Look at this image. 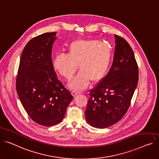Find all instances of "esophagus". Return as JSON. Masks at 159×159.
Instances as JSON below:
<instances>
[{
    "mask_svg": "<svg viewBox=\"0 0 159 159\" xmlns=\"http://www.w3.org/2000/svg\"><path fill=\"white\" fill-rule=\"evenodd\" d=\"M81 92L80 91H72V95L73 97H75V96H76L77 94H80Z\"/></svg>",
    "mask_w": 159,
    "mask_h": 159,
    "instance_id": "1",
    "label": "esophagus"
}]
</instances>
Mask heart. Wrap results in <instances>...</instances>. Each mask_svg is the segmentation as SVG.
Returning a JSON list of instances; mask_svg holds the SVG:
<instances>
[{"instance_id":"b5f03b06","label":"heart","mask_w":159,"mask_h":159,"mask_svg":"<svg viewBox=\"0 0 159 159\" xmlns=\"http://www.w3.org/2000/svg\"><path fill=\"white\" fill-rule=\"evenodd\" d=\"M111 52L105 44L97 40H76L69 45L67 54H57L53 66L61 76L70 80L78 68V75L70 83L72 89L86 88L90 80H100L107 73Z\"/></svg>"}]
</instances>
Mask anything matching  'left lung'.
Masks as SVG:
<instances>
[{
	"instance_id": "1",
	"label": "left lung",
	"mask_w": 159,
	"mask_h": 159,
	"mask_svg": "<svg viewBox=\"0 0 159 159\" xmlns=\"http://www.w3.org/2000/svg\"><path fill=\"white\" fill-rule=\"evenodd\" d=\"M112 66L100 83L90 90L85 116L93 127L107 128L118 123L128 111L139 79L134 52L122 37L115 35Z\"/></svg>"
}]
</instances>
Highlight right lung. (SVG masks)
I'll use <instances>...</instances> for the list:
<instances>
[{
	"mask_svg": "<svg viewBox=\"0 0 159 159\" xmlns=\"http://www.w3.org/2000/svg\"><path fill=\"white\" fill-rule=\"evenodd\" d=\"M56 33H47L30 39L20 61L16 88L29 117L39 125L59 123L73 97L57 79L52 61Z\"/></svg>",
	"mask_w": 159,
	"mask_h": 159,
	"instance_id": "right-lung-1",
	"label": "right lung"
}]
</instances>
